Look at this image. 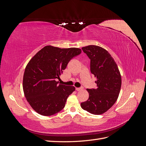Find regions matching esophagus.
I'll return each instance as SVG.
<instances>
[{"mask_svg": "<svg viewBox=\"0 0 146 146\" xmlns=\"http://www.w3.org/2000/svg\"><path fill=\"white\" fill-rule=\"evenodd\" d=\"M82 90V88H76V90L77 91H80Z\"/></svg>", "mask_w": 146, "mask_h": 146, "instance_id": "34e87169", "label": "esophagus"}]
</instances>
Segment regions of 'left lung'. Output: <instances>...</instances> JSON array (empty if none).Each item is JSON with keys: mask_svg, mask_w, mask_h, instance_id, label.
<instances>
[{"mask_svg": "<svg viewBox=\"0 0 146 146\" xmlns=\"http://www.w3.org/2000/svg\"><path fill=\"white\" fill-rule=\"evenodd\" d=\"M90 59L91 72L96 77L97 88L87 89L88 99L81 107L93 114H103L116 102L121 87V76L113 57L104 48L94 45L82 47Z\"/></svg>", "mask_w": 146, "mask_h": 146, "instance_id": "8db88e82", "label": "left lung"}]
</instances>
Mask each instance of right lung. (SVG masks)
I'll return each instance as SVG.
<instances>
[{"label": "right lung", "mask_w": 146, "mask_h": 146, "mask_svg": "<svg viewBox=\"0 0 146 146\" xmlns=\"http://www.w3.org/2000/svg\"><path fill=\"white\" fill-rule=\"evenodd\" d=\"M81 52L78 48L47 46L30 60L24 74L23 90L35 111L47 116L64 108L66 100L76 88L58 84L57 80L69 61Z\"/></svg>", "instance_id": "right-lung-1"}]
</instances>
